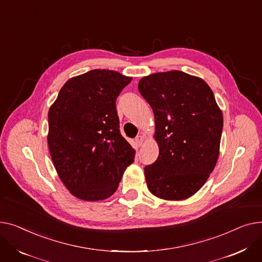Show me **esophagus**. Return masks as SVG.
Masks as SVG:
<instances>
[{"mask_svg": "<svg viewBox=\"0 0 262 262\" xmlns=\"http://www.w3.org/2000/svg\"><path fill=\"white\" fill-rule=\"evenodd\" d=\"M144 141H145V136L142 135V134L136 136V138H135V142H136V144H137L138 146H142L143 143H144Z\"/></svg>", "mask_w": 262, "mask_h": 262, "instance_id": "esophagus-1", "label": "esophagus"}]
</instances>
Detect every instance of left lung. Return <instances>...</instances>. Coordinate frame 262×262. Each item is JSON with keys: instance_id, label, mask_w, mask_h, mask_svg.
I'll use <instances>...</instances> for the list:
<instances>
[{"instance_id": "obj_1", "label": "left lung", "mask_w": 262, "mask_h": 262, "mask_svg": "<svg viewBox=\"0 0 262 262\" xmlns=\"http://www.w3.org/2000/svg\"><path fill=\"white\" fill-rule=\"evenodd\" d=\"M152 107L158 160L145 167L151 193L185 200L207 181L217 164L223 115L208 84L181 71L156 73L138 82Z\"/></svg>"}]
</instances>
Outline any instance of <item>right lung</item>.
<instances>
[{
  "label": "right lung",
  "instance_id": "obj_1",
  "mask_svg": "<svg viewBox=\"0 0 262 262\" xmlns=\"http://www.w3.org/2000/svg\"><path fill=\"white\" fill-rule=\"evenodd\" d=\"M115 71L92 70L68 80L49 111L48 143L71 193L99 201L117 189L135 150L119 131L116 99L131 82Z\"/></svg>",
  "mask_w": 262,
  "mask_h": 262
}]
</instances>
